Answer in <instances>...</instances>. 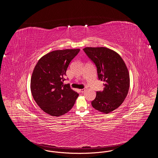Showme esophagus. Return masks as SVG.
Here are the masks:
<instances>
[{
    "label": "esophagus",
    "instance_id": "1",
    "mask_svg": "<svg viewBox=\"0 0 158 158\" xmlns=\"http://www.w3.org/2000/svg\"><path fill=\"white\" fill-rule=\"evenodd\" d=\"M85 91V89H80V92H81V93H83Z\"/></svg>",
    "mask_w": 158,
    "mask_h": 158
}]
</instances>
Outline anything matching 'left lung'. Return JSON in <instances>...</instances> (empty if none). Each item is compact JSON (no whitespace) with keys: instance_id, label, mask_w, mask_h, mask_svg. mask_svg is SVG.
I'll return each instance as SVG.
<instances>
[{"instance_id":"obj_1","label":"left lung","mask_w":158,"mask_h":158,"mask_svg":"<svg viewBox=\"0 0 158 158\" xmlns=\"http://www.w3.org/2000/svg\"><path fill=\"white\" fill-rule=\"evenodd\" d=\"M97 68L98 79L103 81L104 90L97 91L92 106L108 114L119 107L127 95L130 76L127 68L118 53L105 47L83 49Z\"/></svg>"}]
</instances>
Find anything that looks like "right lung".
Listing matches in <instances>:
<instances>
[{
    "label": "right lung",
    "mask_w": 158,
    "mask_h": 158,
    "mask_svg": "<svg viewBox=\"0 0 158 158\" xmlns=\"http://www.w3.org/2000/svg\"><path fill=\"white\" fill-rule=\"evenodd\" d=\"M80 49L56 50L38 60L31 79V90L38 105L45 113L59 117L69 111L79 94L64 85L70 61Z\"/></svg>",
    "instance_id": "add662e5"
}]
</instances>
